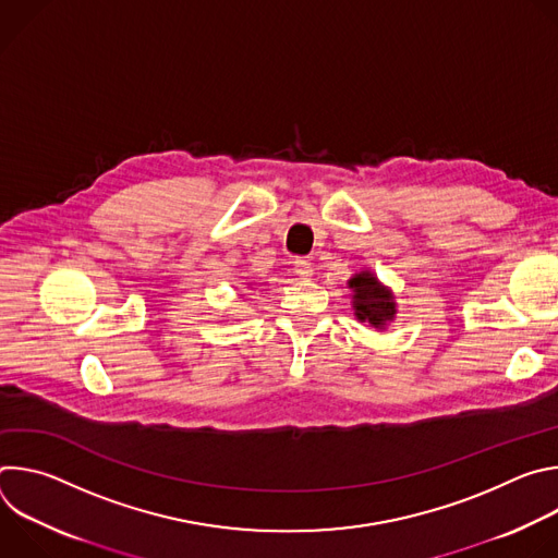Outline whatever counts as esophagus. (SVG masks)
<instances>
[{"mask_svg": "<svg viewBox=\"0 0 558 558\" xmlns=\"http://www.w3.org/2000/svg\"><path fill=\"white\" fill-rule=\"evenodd\" d=\"M293 271H295L300 278H311V276H313V267H311V263L304 260V258H298V260L293 263Z\"/></svg>", "mask_w": 558, "mask_h": 558, "instance_id": "obj_1", "label": "esophagus"}]
</instances>
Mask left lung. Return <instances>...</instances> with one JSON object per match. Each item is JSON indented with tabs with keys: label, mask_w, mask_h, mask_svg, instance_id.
<instances>
[{
	"label": "left lung",
	"mask_w": 558,
	"mask_h": 558,
	"mask_svg": "<svg viewBox=\"0 0 558 558\" xmlns=\"http://www.w3.org/2000/svg\"><path fill=\"white\" fill-rule=\"evenodd\" d=\"M351 289L355 291L353 304H355V315L360 320L371 323L373 327H381L384 323L392 320L395 313V302L388 289H384L377 278L368 271H362L360 276L349 280Z\"/></svg>",
	"instance_id": "obj_1"
}]
</instances>
